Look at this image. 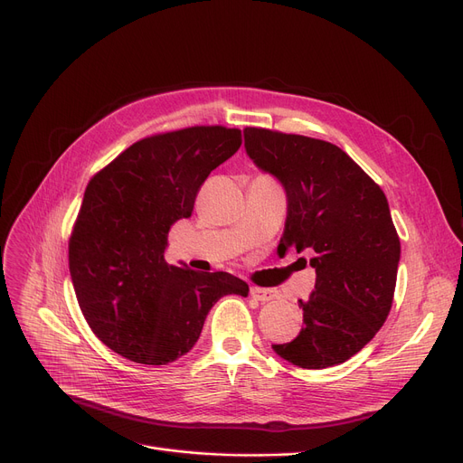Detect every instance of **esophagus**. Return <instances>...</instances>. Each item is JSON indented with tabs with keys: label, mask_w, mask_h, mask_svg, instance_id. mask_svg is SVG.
I'll return each instance as SVG.
<instances>
[{
	"label": "esophagus",
	"mask_w": 463,
	"mask_h": 463,
	"mask_svg": "<svg viewBox=\"0 0 463 463\" xmlns=\"http://www.w3.org/2000/svg\"><path fill=\"white\" fill-rule=\"evenodd\" d=\"M251 297L259 302H270L278 298V293L274 288H264V287H251Z\"/></svg>",
	"instance_id": "34e87169"
}]
</instances>
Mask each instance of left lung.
Returning <instances> with one entry per match:
<instances>
[{
  "label": "left lung",
  "instance_id": "8db88e82",
  "mask_svg": "<svg viewBox=\"0 0 463 463\" xmlns=\"http://www.w3.org/2000/svg\"><path fill=\"white\" fill-rule=\"evenodd\" d=\"M244 138L287 194L279 248L313 253L317 274L309 298L298 300L300 334L272 349L298 368L335 366L372 342L392 307L400 238L388 201L335 144L260 128H246Z\"/></svg>",
  "mask_w": 463,
  "mask_h": 463
}]
</instances>
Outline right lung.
Segmentation results:
<instances>
[{
    "instance_id": "right-lung-1",
    "label": "right lung",
    "mask_w": 463,
    "mask_h": 463,
    "mask_svg": "<svg viewBox=\"0 0 463 463\" xmlns=\"http://www.w3.org/2000/svg\"><path fill=\"white\" fill-rule=\"evenodd\" d=\"M240 129L197 126L135 142L97 173L69 240V272L84 317L114 353L163 366L197 344L212 306L248 297L227 272L165 260L168 231L189 217L215 166L234 156Z\"/></svg>"
}]
</instances>
